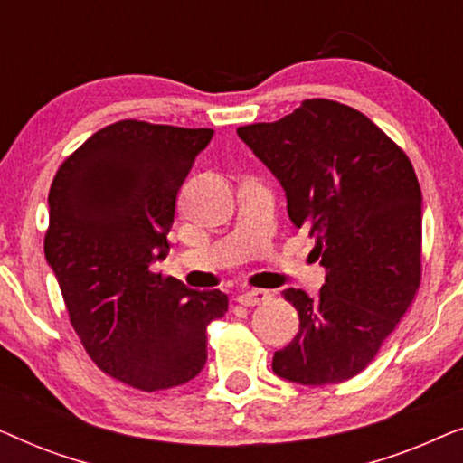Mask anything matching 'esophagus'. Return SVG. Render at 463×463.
<instances>
[{
	"label": "esophagus",
	"mask_w": 463,
	"mask_h": 463,
	"mask_svg": "<svg viewBox=\"0 0 463 463\" xmlns=\"http://www.w3.org/2000/svg\"><path fill=\"white\" fill-rule=\"evenodd\" d=\"M269 299V293L263 288H250V290H242V293L238 295V303H242V306L250 307V306H259V303H265Z\"/></svg>",
	"instance_id": "1"
}]
</instances>
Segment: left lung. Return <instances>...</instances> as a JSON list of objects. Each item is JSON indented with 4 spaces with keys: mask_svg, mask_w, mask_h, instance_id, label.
Masks as SVG:
<instances>
[{
    "mask_svg": "<svg viewBox=\"0 0 463 463\" xmlns=\"http://www.w3.org/2000/svg\"><path fill=\"white\" fill-rule=\"evenodd\" d=\"M238 137L287 194L288 217L314 238L326 269L318 297L287 288L299 333L271 369L301 385L352 379L413 301L421 280V189L409 157L369 118L326 99L303 100Z\"/></svg>",
    "mask_w": 463,
    "mask_h": 463,
    "instance_id": "8db88e82",
    "label": "left lung"
}]
</instances>
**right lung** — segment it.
I'll list each match as a JSON object with an SVG mask.
<instances>
[{
    "label": "right lung",
    "instance_id": "add662e5",
    "mask_svg": "<svg viewBox=\"0 0 463 463\" xmlns=\"http://www.w3.org/2000/svg\"><path fill=\"white\" fill-rule=\"evenodd\" d=\"M211 128L122 119L69 156L48 194L46 261L88 356L143 392L187 383L206 364L221 290L151 271L166 259L176 194Z\"/></svg>",
    "mask_w": 463,
    "mask_h": 463
}]
</instances>
